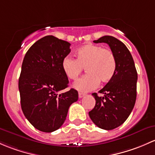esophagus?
Wrapping results in <instances>:
<instances>
[{
  "label": "esophagus",
  "mask_w": 155,
  "mask_h": 155,
  "mask_svg": "<svg viewBox=\"0 0 155 155\" xmlns=\"http://www.w3.org/2000/svg\"><path fill=\"white\" fill-rule=\"evenodd\" d=\"M84 95H85V94H84V93H81V92H79V93H78V96H79L80 98H83Z\"/></svg>",
  "instance_id": "obj_1"
}]
</instances>
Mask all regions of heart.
Here are the masks:
<instances>
[{"instance_id": "b5f03b06", "label": "heart", "mask_w": 155, "mask_h": 155, "mask_svg": "<svg viewBox=\"0 0 155 155\" xmlns=\"http://www.w3.org/2000/svg\"><path fill=\"white\" fill-rule=\"evenodd\" d=\"M76 59L66 56L62 60V68L68 78L77 79L83 68L87 74L75 81L74 87L82 92H89L98 87L99 81L107 83L114 76L116 60L110 49L88 44L79 48L75 52Z\"/></svg>"}]
</instances>
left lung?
Instances as JSON below:
<instances>
[{"label":"left lung","instance_id":"left-lung-1","mask_svg":"<svg viewBox=\"0 0 155 155\" xmlns=\"http://www.w3.org/2000/svg\"><path fill=\"white\" fill-rule=\"evenodd\" d=\"M95 43H107L114 54L116 70L114 76L99 93H92L95 105L89 112L95 125L104 130H113L125 122L131 113L137 98V72L133 57L125 45L116 38L104 36Z\"/></svg>","mask_w":155,"mask_h":155}]
</instances>
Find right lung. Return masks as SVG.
<instances>
[{
  "label": "right lung",
  "mask_w": 155,
  "mask_h": 155,
  "mask_svg": "<svg viewBox=\"0 0 155 155\" xmlns=\"http://www.w3.org/2000/svg\"><path fill=\"white\" fill-rule=\"evenodd\" d=\"M69 42L54 36L36 41L27 51L18 80L21 106L35 128L51 133L64 123L70 105L78 99L74 89L63 93L68 79L62 60L71 51Z\"/></svg>",
  "instance_id": "right-lung-1"
}]
</instances>
